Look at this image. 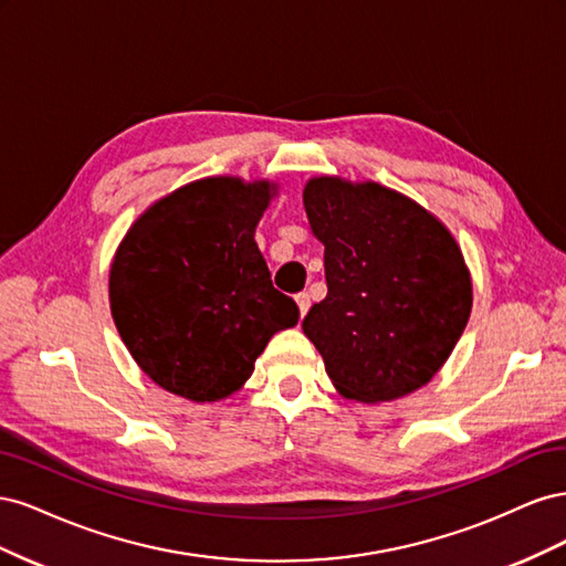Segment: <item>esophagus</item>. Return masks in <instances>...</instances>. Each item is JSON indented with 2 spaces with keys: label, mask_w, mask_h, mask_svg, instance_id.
<instances>
[{
  "label": "esophagus",
  "mask_w": 566,
  "mask_h": 566,
  "mask_svg": "<svg viewBox=\"0 0 566 566\" xmlns=\"http://www.w3.org/2000/svg\"><path fill=\"white\" fill-rule=\"evenodd\" d=\"M295 302H297V310H300V314L304 316L306 312H310V306H312V297H310V293H300V295H295Z\"/></svg>",
  "instance_id": "1"
}]
</instances>
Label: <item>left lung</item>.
Returning a JSON list of instances; mask_svg holds the SVG:
<instances>
[{
    "label": "left lung",
    "mask_w": 566,
    "mask_h": 566,
    "mask_svg": "<svg viewBox=\"0 0 566 566\" xmlns=\"http://www.w3.org/2000/svg\"><path fill=\"white\" fill-rule=\"evenodd\" d=\"M304 210L325 245L328 295L302 321L347 399L380 403L430 382L472 312V281L451 231L375 181L316 177Z\"/></svg>",
    "instance_id": "left-lung-1"
}]
</instances>
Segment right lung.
Instances as JSON below:
<instances>
[{
	"mask_svg": "<svg viewBox=\"0 0 566 566\" xmlns=\"http://www.w3.org/2000/svg\"><path fill=\"white\" fill-rule=\"evenodd\" d=\"M276 186L210 177L134 221L111 266V314L134 361L188 401L241 389L273 333L300 310L271 283L254 243Z\"/></svg>",
	"mask_w": 566,
	"mask_h": 566,
	"instance_id": "add662e5",
	"label": "right lung"
}]
</instances>
